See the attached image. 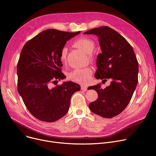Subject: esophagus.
Segmentation results:
<instances>
[{
    "instance_id": "esophagus-1",
    "label": "esophagus",
    "mask_w": 156,
    "mask_h": 156,
    "mask_svg": "<svg viewBox=\"0 0 156 156\" xmlns=\"http://www.w3.org/2000/svg\"><path fill=\"white\" fill-rule=\"evenodd\" d=\"M87 88H88V87H87L86 85H82V86H81V89L82 90H84V91H87Z\"/></svg>"
}]
</instances>
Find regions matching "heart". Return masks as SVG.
Listing matches in <instances>:
<instances>
[{
    "label": "heart",
    "instance_id": "1",
    "mask_svg": "<svg viewBox=\"0 0 156 156\" xmlns=\"http://www.w3.org/2000/svg\"><path fill=\"white\" fill-rule=\"evenodd\" d=\"M74 46L78 49H83L85 53L88 54L90 56H92L93 52L95 50V44L91 39L88 37H82L76 39ZM68 53V48L64 46L61 49L60 52V59L62 62H65ZM93 71L91 67L87 66L83 68H76L68 73V80L78 83H83L89 81Z\"/></svg>",
    "mask_w": 156,
    "mask_h": 156
}]
</instances>
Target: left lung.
Returning a JSON list of instances; mask_svg holds the SVG:
<instances>
[{"label":"left lung","mask_w":156,"mask_h":156,"mask_svg":"<svg viewBox=\"0 0 156 156\" xmlns=\"http://www.w3.org/2000/svg\"><path fill=\"white\" fill-rule=\"evenodd\" d=\"M84 34L98 37L101 53L97 58L95 76L112 80L104 89L100 84L88 87L98 95L97 100L90 103L89 108L102 117L112 118L125 109L132 98L138 82V61L128 41L113 29L101 26Z\"/></svg>","instance_id":"8db88e82"}]
</instances>
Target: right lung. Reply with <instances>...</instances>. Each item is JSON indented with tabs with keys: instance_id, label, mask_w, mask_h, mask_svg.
Here are the masks:
<instances>
[{
	"instance_id": "1",
	"label": "right lung",
	"mask_w": 156,
	"mask_h": 156,
	"mask_svg": "<svg viewBox=\"0 0 156 156\" xmlns=\"http://www.w3.org/2000/svg\"><path fill=\"white\" fill-rule=\"evenodd\" d=\"M80 33L48 29L24 46L17 65V90L24 104L37 119L53 122L67 113L72 95L80 86L71 81L53 87L64 80L60 52L66 41Z\"/></svg>"
}]
</instances>
